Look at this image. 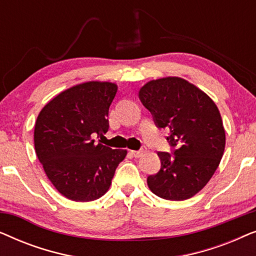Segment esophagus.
<instances>
[{
    "mask_svg": "<svg viewBox=\"0 0 256 256\" xmlns=\"http://www.w3.org/2000/svg\"><path fill=\"white\" fill-rule=\"evenodd\" d=\"M144 152V148H142V149H140V150H136V152H130V154H132V156H134V157H136V158H138V157H140L142 155V154Z\"/></svg>",
    "mask_w": 256,
    "mask_h": 256,
    "instance_id": "34e87169",
    "label": "esophagus"
}]
</instances>
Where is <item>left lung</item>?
<instances>
[{"label":"left lung","instance_id":"left-lung-1","mask_svg":"<svg viewBox=\"0 0 256 256\" xmlns=\"http://www.w3.org/2000/svg\"><path fill=\"white\" fill-rule=\"evenodd\" d=\"M157 128H166L171 154L158 152L160 169L150 190L168 200H185L208 184L225 150V129L211 98L177 76L152 80L140 90Z\"/></svg>","mask_w":256,"mask_h":256}]
</instances>
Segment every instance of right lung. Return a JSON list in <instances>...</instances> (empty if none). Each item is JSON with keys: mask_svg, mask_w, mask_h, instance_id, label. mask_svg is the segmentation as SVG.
I'll return each mask as SVG.
<instances>
[{"mask_svg": "<svg viewBox=\"0 0 256 256\" xmlns=\"http://www.w3.org/2000/svg\"><path fill=\"white\" fill-rule=\"evenodd\" d=\"M118 86L88 82L73 86L44 106L34 124V149L54 186L74 202L106 194L127 150L94 142L108 132V110Z\"/></svg>", "mask_w": 256, "mask_h": 256, "instance_id": "add662e5", "label": "right lung"}]
</instances>
